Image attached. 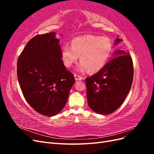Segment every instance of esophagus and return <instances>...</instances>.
<instances>
[{
	"mask_svg": "<svg viewBox=\"0 0 154 154\" xmlns=\"http://www.w3.org/2000/svg\"><path fill=\"white\" fill-rule=\"evenodd\" d=\"M74 78H75V80H76V81L82 80H83V79H84L83 77H82L81 76L78 75V74H74Z\"/></svg>",
	"mask_w": 154,
	"mask_h": 154,
	"instance_id": "1",
	"label": "esophagus"
}]
</instances>
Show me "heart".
Here are the masks:
<instances>
[{"label":"heart","mask_w":154,"mask_h":154,"mask_svg":"<svg viewBox=\"0 0 154 154\" xmlns=\"http://www.w3.org/2000/svg\"><path fill=\"white\" fill-rule=\"evenodd\" d=\"M112 44L107 37L86 35L77 37L71 42V46L64 45L62 57L65 66L71 67L80 57V71L95 72L104 67L112 52Z\"/></svg>","instance_id":"heart-1"}]
</instances>
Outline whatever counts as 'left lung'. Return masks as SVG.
Here are the masks:
<instances>
[{"instance_id": "obj_1", "label": "left lung", "mask_w": 154, "mask_h": 154, "mask_svg": "<svg viewBox=\"0 0 154 154\" xmlns=\"http://www.w3.org/2000/svg\"><path fill=\"white\" fill-rule=\"evenodd\" d=\"M122 40L116 38L114 44ZM115 57L99 72L85 79L88 105L95 112L109 114L122 105L131 88L134 76L129 53L116 51Z\"/></svg>"}]
</instances>
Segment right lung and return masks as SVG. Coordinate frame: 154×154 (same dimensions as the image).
Wrapping results in <instances>:
<instances>
[{"mask_svg": "<svg viewBox=\"0 0 154 154\" xmlns=\"http://www.w3.org/2000/svg\"><path fill=\"white\" fill-rule=\"evenodd\" d=\"M56 32L31 38L17 61V77L26 100L45 116L58 114L66 105L75 82L62 60Z\"/></svg>", "mask_w": 154, "mask_h": 154, "instance_id": "right-lung-1", "label": "right lung"}]
</instances>
